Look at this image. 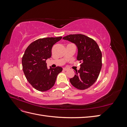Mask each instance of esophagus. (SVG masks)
Segmentation results:
<instances>
[{"label":"esophagus","mask_w":127,"mask_h":127,"mask_svg":"<svg viewBox=\"0 0 127 127\" xmlns=\"http://www.w3.org/2000/svg\"><path fill=\"white\" fill-rule=\"evenodd\" d=\"M63 69H64V71H67V70H68V68H64Z\"/></svg>","instance_id":"obj_1"}]
</instances>
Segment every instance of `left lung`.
I'll list each match as a JSON object with an SVG mask.
<instances>
[{"instance_id":"8db88e82","label":"left lung","mask_w":127,"mask_h":127,"mask_svg":"<svg viewBox=\"0 0 127 127\" xmlns=\"http://www.w3.org/2000/svg\"><path fill=\"white\" fill-rule=\"evenodd\" d=\"M63 39L75 43L78 48L77 59L82 63L79 70L70 79L73 86L83 90L96 81L102 68V52L93 39L81 34H70Z\"/></svg>"}]
</instances>
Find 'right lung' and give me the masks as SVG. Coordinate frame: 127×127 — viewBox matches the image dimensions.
I'll return each instance as SVG.
<instances>
[{"label": "right lung", "instance_id": "add662e5", "mask_svg": "<svg viewBox=\"0 0 127 127\" xmlns=\"http://www.w3.org/2000/svg\"><path fill=\"white\" fill-rule=\"evenodd\" d=\"M62 36L45 37L35 40L25 50L22 57L23 70L29 83L36 90L44 92L55 85L57 75L63 68H47L46 60L51 57V49Z\"/></svg>", "mask_w": 127, "mask_h": 127}]
</instances>
